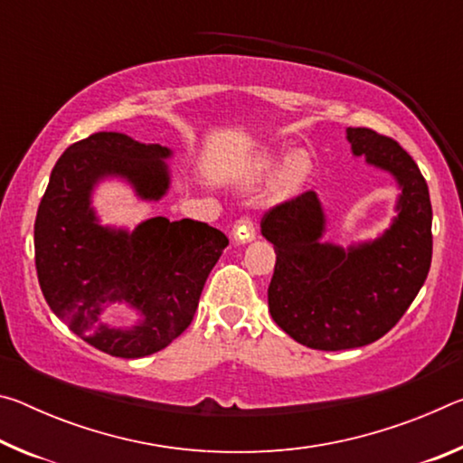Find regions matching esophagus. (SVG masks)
Wrapping results in <instances>:
<instances>
[{"label":"esophagus","mask_w":463,"mask_h":463,"mask_svg":"<svg viewBox=\"0 0 463 463\" xmlns=\"http://www.w3.org/2000/svg\"><path fill=\"white\" fill-rule=\"evenodd\" d=\"M232 237L237 242H250L255 239V226H253V221L250 218H241V221H237V224H234L232 229Z\"/></svg>","instance_id":"esophagus-1"}]
</instances>
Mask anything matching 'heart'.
<instances>
[{
  "label": "heart",
  "instance_id": "obj_1",
  "mask_svg": "<svg viewBox=\"0 0 463 463\" xmlns=\"http://www.w3.org/2000/svg\"><path fill=\"white\" fill-rule=\"evenodd\" d=\"M278 156L271 155H263L257 156V159L250 163L249 169L245 171V182H260L269 171L276 167ZM312 171V161L310 155L307 151H292L284 156L279 169L276 171V175L268 185V190L263 194V202L265 203H281L292 198L300 187L307 184V179L310 177Z\"/></svg>",
  "mask_w": 463,
  "mask_h": 463
}]
</instances>
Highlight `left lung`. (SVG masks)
Wrapping results in <instances>:
<instances>
[{"mask_svg":"<svg viewBox=\"0 0 463 463\" xmlns=\"http://www.w3.org/2000/svg\"><path fill=\"white\" fill-rule=\"evenodd\" d=\"M345 135L354 156L386 171L401 190L388 229L347 247L325 241L326 214L312 190L261 221V234L276 249L271 318L294 341L320 351L364 347L386 335L425 284L433 255L429 187L412 156L370 128Z\"/></svg>","mask_w":463,"mask_h":463,"instance_id":"8db88e82","label":"left lung"}]
</instances>
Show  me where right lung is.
Segmentation results:
<instances>
[{
	"label": "right lung",
	"mask_w": 463,
	"mask_h": 463,
	"mask_svg": "<svg viewBox=\"0 0 463 463\" xmlns=\"http://www.w3.org/2000/svg\"><path fill=\"white\" fill-rule=\"evenodd\" d=\"M174 151L122 132H96L61 155L34 222L36 271L51 310L108 355L138 359L190 326L210 271L229 245L206 222L146 218L135 229L101 224L93 192L122 182L140 202L171 187ZM124 306L128 324H114Z\"/></svg>",
	"instance_id": "obj_1"
}]
</instances>
